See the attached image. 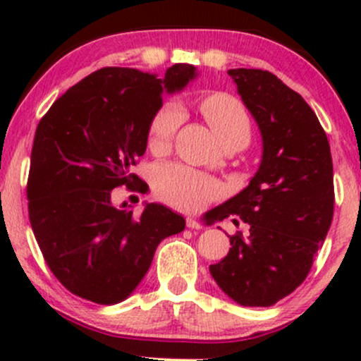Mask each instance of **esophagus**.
Returning a JSON list of instances; mask_svg holds the SVG:
<instances>
[{
	"mask_svg": "<svg viewBox=\"0 0 361 361\" xmlns=\"http://www.w3.org/2000/svg\"><path fill=\"white\" fill-rule=\"evenodd\" d=\"M186 227H190V229H202V224L198 222L197 219L188 217L186 219Z\"/></svg>",
	"mask_w": 361,
	"mask_h": 361,
	"instance_id": "esophagus-1",
	"label": "esophagus"
}]
</instances>
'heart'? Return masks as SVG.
<instances>
[{
    "mask_svg": "<svg viewBox=\"0 0 361 361\" xmlns=\"http://www.w3.org/2000/svg\"><path fill=\"white\" fill-rule=\"evenodd\" d=\"M200 110L224 149L239 151L250 144L251 118L243 103L234 97L226 93L210 94L202 102ZM183 120L185 110L180 103L166 102L161 105L149 126V147L154 151L168 149ZM154 190L157 197L166 204L188 212L202 209L221 192L219 185L209 176L180 164H164L157 168Z\"/></svg>",
    "mask_w": 361,
    "mask_h": 361,
    "instance_id": "b5f03b06",
    "label": "heart"
}]
</instances>
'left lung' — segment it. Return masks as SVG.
I'll return each mask as SVG.
<instances>
[{
	"label": "left lung",
	"instance_id": "1",
	"mask_svg": "<svg viewBox=\"0 0 361 361\" xmlns=\"http://www.w3.org/2000/svg\"><path fill=\"white\" fill-rule=\"evenodd\" d=\"M227 74L258 123L263 156L250 185L210 210L212 222L238 215L250 224L247 238L229 235L231 250L210 264V275L239 305L270 307L305 280L326 239L334 212L333 159L324 128L297 91L270 71Z\"/></svg>",
	"mask_w": 361,
	"mask_h": 361
}]
</instances>
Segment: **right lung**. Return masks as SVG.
Here are the masks:
<instances>
[{"mask_svg": "<svg viewBox=\"0 0 361 361\" xmlns=\"http://www.w3.org/2000/svg\"><path fill=\"white\" fill-rule=\"evenodd\" d=\"M197 69L175 64L163 80L132 68L91 73L54 102L39 122L27 198L35 239L56 279L74 295L111 305L144 279L157 244L185 229L161 204L134 217L111 205V190H140L132 173L146 152L163 93L183 90Z\"/></svg>", "mask_w": 361, "mask_h": 361, "instance_id": "right-lung-1", "label": "right lung"}]
</instances>
